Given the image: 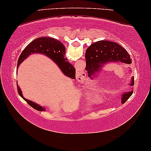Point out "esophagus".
<instances>
[{"label":"esophagus","mask_w":151,"mask_h":151,"mask_svg":"<svg viewBox=\"0 0 151 151\" xmlns=\"http://www.w3.org/2000/svg\"><path fill=\"white\" fill-rule=\"evenodd\" d=\"M78 78H79V79L80 80H83L84 77V73H83V71H78Z\"/></svg>","instance_id":"obj_1"}]
</instances>
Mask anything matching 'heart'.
Instances as JSON below:
<instances>
[{"label":"heart","instance_id":"obj_1","mask_svg":"<svg viewBox=\"0 0 151 151\" xmlns=\"http://www.w3.org/2000/svg\"><path fill=\"white\" fill-rule=\"evenodd\" d=\"M91 96H94V93H91Z\"/></svg>","mask_w":151,"mask_h":151}]
</instances>
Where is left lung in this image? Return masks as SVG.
I'll list each match as a JSON object with an SVG mask.
<instances>
[{"label": "left lung", "instance_id": "obj_1", "mask_svg": "<svg viewBox=\"0 0 151 151\" xmlns=\"http://www.w3.org/2000/svg\"><path fill=\"white\" fill-rule=\"evenodd\" d=\"M88 76L91 79L96 78L97 73L103 64L109 62H121L126 64L132 63L129 53L121 45L108 40H100L88 47L85 53ZM131 85H134V78ZM133 91L122 95V102L124 103L133 94Z\"/></svg>", "mask_w": 151, "mask_h": 151}]
</instances>
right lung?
I'll return each instance as SVG.
<instances>
[{"label": "right lung", "instance_id": "1", "mask_svg": "<svg viewBox=\"0 0 151 151\" xmlns=\"http://www.w3.org/2000/svg\"><path fill=\"white\" fill-rule=\"evenodd\" d=\"M35 53H43L46 55L58 65L60 69L62 70L65 76L72 79L76 78V69L67 60V58H65V47L61 42L50 37H40V38L35 39L22 51L18 58L17 67H18L20 63L24 60H25L29 55ZM17 88L20 96H21L22 99L25 100L32 108L37 111H45V108H43L42 106L24 98L18 84Z\"/></svg>", "mask_w": 151, "mask_h": 151}]
</instances>
